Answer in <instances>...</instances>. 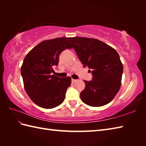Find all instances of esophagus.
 Here are the masks:
<instances>
[{
    "label": "esophagus",
    "instance_id": "1",
    "mask_svg": "<svg viewBox=\"0 0 146 146\" xmlns=\"http://www.w3.org/2000/svg\"><path fill=\"white\" fill-rule=\"evenodd\" d=\"M76 81H77V80H75V79H71V82H72V83H75Z\"/></svg>",
    "mask_w": 146,
    "mask_h": 146
}]
</instances>
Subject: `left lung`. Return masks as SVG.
<instances>
[{"mask_svg": "<svg viewBox=\"0 0 146 146\" xmlns=\"http://www.w3.org/2000/svg\"><path fill=\"white\" fill-rule=\"evenodd\" d=\"M68 39L83 67L88 66L93 75L91 81L84 80L85 88L80 94L82 101L92 107L108 104L121 86L123 65L118 52L96 39L74 37Z\"/></svg>", "mask_w": 146, "mask_h": 146, "instance_id": "8db88e82", "label": "left lung"}]
</instances>
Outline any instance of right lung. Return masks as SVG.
<instances>
[{
    "mask_svg": "<svg viewBox=\"0 0 146 146\" xmlns=\"http://www.w3.org/2000/svg\"><path fill=\"white\" fill-rule=\"evenodd\" d=\"M73 48L65 37L45 40L36 46L23 61L21 73L25 90L32 101L44 108H52L63 103L71 78L52 74L59 56L66 49Z\"/></svg>",
    "mask_w": 146,
    "mask_h": 146,
    "instance_id": "add662e5",
    "label": "right lung"
}]
</instances>
